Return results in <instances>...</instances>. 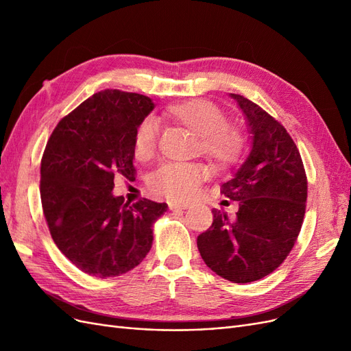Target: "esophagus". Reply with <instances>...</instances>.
<instances>
[{"mask_svg": "<svg viewBox=\"0 0 351 351\" xmlns=\"http://www.w3.org/2000/svg\"><path fill=\"white\" fill-rule=\"evenodd\" d=\"M168 206L171 210H183V209H187L189 208V204L187 202H168Z\"/></svg>", "mask_w": 351, "mask_h": 351, "instance_id": "esophagus-1", "label": "esophagus"}]
</instances>
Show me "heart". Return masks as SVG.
<instances>
[{
    "mask_svg": "<svg viewBox=\"0 0 351 351\" xmlns=\"http://www.w3.org/2000/svg\"><path fill=\"white\" fill-rule=\"evenodd\" d=\"M165 119L183 125L197 137V149L217 167L236 164L243 152L239 132L226 125V115L215 104L193 99L174 104L164 112ZM159 129L151 117L142 120L134 132V154L139 159L151 158L156 149ZM206 177V169L199 164H165L151 177L155 193L183 200L192 196L197 184Z\"/></svg>",
    "mask_w": 351,
    "mask_h": 351,
    "instance_id": "b5f03b06",
    "label": "heart"
}]
</instances>
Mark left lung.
I'll list each match as a JSON object with an SVG mask.
<instances>
[{
	"label": "left lung",
	"instance_id": "8db88e82",
	"mask_svg": "<svg viewBox=\"0 0 351 351\" xmlns=\"http://www.w3.org/2000/svg\"><path fill=\"white\" fill-rule=\"evenodd\" d=\"M250 133V152L221 193L239 202L234 218L212 209L214 222L197 237L208 267L231 282L258 281L277 269L299 236L307 199L302 156L284 125L259 105L230 93Z\"/></svg>",
	"mask_w": 351,
	"mask_h": 351
}]
</instances>
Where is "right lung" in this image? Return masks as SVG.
Segmentation results:
<instances>
[{
    "instance_id": "obj_1",
    "label": "right lung",
    "mask_w": 351,
    "mask_h": 351,
    "mask_svg": "<svg viewBox=\"0 0 351 351\" xmlns=\"http://www.w3.org/2000/svg\"><path fill=\"white\" fill-rule=\"evenodd\" d=\"M155 108L139 93L92 95L52 132L40 161V200L51 237L76 267L98 278L139 265L152 247L167 204L130 205L114 196V177L134 180V132Z\"/></svg>"
}]
</instances>
